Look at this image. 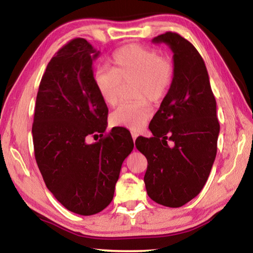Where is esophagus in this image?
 I'll return each instance as SVG.
<instances>
[{
  "label": "esophagus",
  "instance_id": "obj_1",
  "mask_svg": "<svg viewBox=\"0 0 253 253\" xmlns=\"http://www.w3.org/2000/svg\"><path fill=\"white\" fill-rule=\"evenodd\" d=\"M131 137H132V139H134V142H135L137 137H138V132H136V131H131Z\"/></svg>",
  "mask_w": 253,
  "mask_h": 253
}]
</instances>
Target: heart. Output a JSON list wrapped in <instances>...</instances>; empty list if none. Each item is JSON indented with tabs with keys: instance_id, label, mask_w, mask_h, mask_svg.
Here are the masks:
<instances>
[{
	"instance_id": "b5f03b06",
	"label": "heart",
	"mask_w": 253,
	"mask_h": 253,
	"mask_svg": "<svg viewBox=\"0 0 253 253\" xmlns=\"http://www.w3.org/2000/svg\"><path fill=\"white\" fill-rule=\"evenodd\" d=\"M114 68L100 67L93 74V81L102 101L115 106L119 101L124 84L131 87L134 102H124L110 115L114 126L138 130L152 117L153 104L165 99L175 78V63L168 54L142 44H127L117 49L111 57Z\"/></svg>"
}]
</instances>
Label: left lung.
<instances>
[{"instance_id":"1","label":"left lung","mask_w":253,"mask_h":253,"mask_svg":"<svg viewBox=\"0 0 253 253\" xmlns=\"http://www.w3.org/2000/svg\"><path fill=\"white\" fill-rule=\"evenodd\" d=\"M153 41L173 50L175 78L148 126L154 136H139L135 145L147 158L144 182L149 198L179 208L200 193L215 160L216 101L204 60L190 41L170 31Z\"/></svg>"}]
</instances>
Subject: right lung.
Returning a JSON list of instances; mask_svg holds the SVG:
<instances>
[{
	"mask_svg": "<svg viewBox=\"0 0 253 253\" xmlns=\"http://www.w3.org/2000/svg\"><path fill=\"white\" fill-rule=\"evenodd\" d=\"M98 53L83 38L55 52L42 76L32 124L34 157L46 187L80 215L108 207L123 162L134 148L126 128L106 132L108 108L92 72ZM97 133L100 142L88 144L87 137Z\"/></svg>",
	"mask_w": 253,
	"mask_h": 253,
	"instance_id": "1",
	"label": "right lung"
}]
</instances>
